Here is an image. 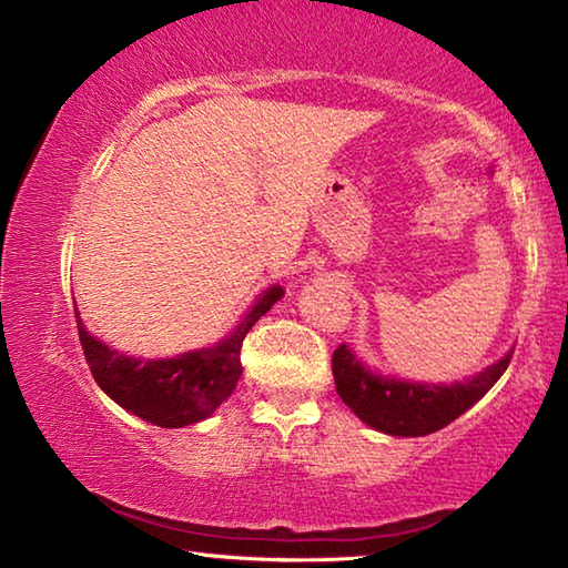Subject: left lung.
Returning <instances> with one entry per match:
<instances>
[{
    "mask_svg": "<svg viewBox=\"0 0 568 568\" xmlns=\"http://www.w3.org/2000/svg\"><path fill=\"white\" fill-rule=\"evenodd\" d=\"M508 363L511 353L466 383L423 386V383L376 376L363 368L361 361H355L348 345L341 343L333 351V378L345 406L363 423L390 436H426L448 426L478 398H484L488 388L504 376Z\"/></svg>",
    "mask_w": 568,
    "mask_h": 568,
    "instance_id": "8db88e82",
    "label": "left lung"
}]
</instances>
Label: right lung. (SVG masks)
<instances>
[{"label":"right lung","instance_id":"right-lung-1","mask_svg":"<svg viewBox=\"0 0 568 568\" xmlns=\"http://www.w3.org/2000/svg\"><path fill=\"white\" fill-rule=\"evenodd\" d=\"M281 287H271L253 305L235 333L215 348L185 353L168 361H138L100 343L77 321L84 358L98 386L124 410L160 428H182L207 418L237 386L243 363L240 348L247 331L271 311ZM77 318L80 313L74 311Z\"/></svg>","mask_w":568,"mask_h":568}]
</instances>
